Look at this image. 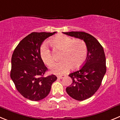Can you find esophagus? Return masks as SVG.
Instances as JSON below:
<instances>
[{"label":"esophagus","mask_w":120,"mask_h":120,"mask_svg":"<svg viewBox=\"0 0 120 120\" xmlns=\"http://www.w3.org/2000/svg\"><path fill=\"white\" fill-rule=\"evenodd\" d=\"M64 75H61V76H57V78L58 79H63V78H64Z\"/></svg>","instance_id":"34e87169"}]
</instances>
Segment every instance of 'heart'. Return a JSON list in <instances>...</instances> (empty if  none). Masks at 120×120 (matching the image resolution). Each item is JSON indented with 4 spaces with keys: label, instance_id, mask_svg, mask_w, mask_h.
Here are the masks:
<instances>
[{
    "label": "heart",
    "instance_id": "heart-1",
    "mask_svg": "<svg viewBox=\"0 0 120 120\" xmlns=\"http://www.w3.org/2000/svg\"><path fill=\"white\" fill-rule=\"evenodd\" d=\"M50 43L54 49L62 50L60 55L61 60L51 67L54 74H64L71 68L73 70L79 69L86 61L88 46L82 39L73 40L64 35H58L50 40ZM40 54L42 61L48 66H51L54 63L53 55L46 44L42 45Z\"/></svg>",
    "mask_w": 120,
    "mask_h": 120
}]
</instances>
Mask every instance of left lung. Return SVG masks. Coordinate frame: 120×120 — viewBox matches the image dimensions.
<instances>
[{
  "label": "left lung",
  "mask_w": 120,
  "mask_h": 120,
  "mask_svg": "<svg viewBox=\"0 0 120 120\" xmlns=\"http://www.w3.org/2000/svg\"><path fill=\"white\" fill-rule=\"evenodd\" d=\"M64 34L85 41L88 49L86 61L83 66L69 74L71 84L67 87L70 97L78 101L91 97L98 90L106 73V59L104 49L95 38L85 32L72 31Z\"/></svg>",
  "instance_id": "1"
}]
</instances>
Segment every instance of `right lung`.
Masks as SVG:
<instances>
[{"mask_svg":"<svg viewBox=\"0 0 120 120\" xmlns=\"http://www.w3.org/2000/svg\"><path fill=\"white\" fill-rule=\"evenodd\" d=\"M56 32H32L20 41L12 54L11 78L26 99L37 101L45 98L57 79L54 75L44 76L48 69L40 54L42 42Z\"/></svg>","mask_w":120,"mask_h":120,"instance_id":"add662e5","label":"right lung"}]
</instances>
